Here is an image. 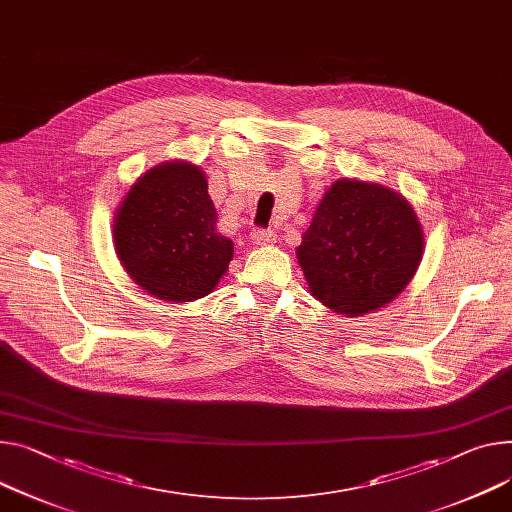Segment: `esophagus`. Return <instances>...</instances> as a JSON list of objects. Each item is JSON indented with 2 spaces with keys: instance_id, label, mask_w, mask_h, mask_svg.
<instances>
[{
  "instance_id": "1",
  "label": "esophagus",
  "mask_w": 512,
  "mask_h": 512,
  "mask_svg": "<svg viewBox=\"0 0 512 512\" xmlns=\"http://www.w3.org/2000/svg\"><path fill=\"white\" fill-rule=\"evenodd\" d=\"M250 238L256 246H272L274 242H277V233H274L272 229H252Z\"/></svg>"
}]
</instances>
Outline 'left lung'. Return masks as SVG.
Masks as SVG:
<instances>
[{
    "label": "left lung",
    "mask_w": 512,
    "mask_h": 512,
    "mask_svg": "<svg viewBox=\"0 0 512 512\" xmlns=\"http://www.w3.org/2000/svg\"><path fill=\"white\" fill-rule=\"evenodd\" d=\"M424 233L400 192L361 180H336L297 248L309 293L344 316L396 299L416 274Z\"/></svg>",
    "instance_id": "left-lung-1"
}]
</instances>
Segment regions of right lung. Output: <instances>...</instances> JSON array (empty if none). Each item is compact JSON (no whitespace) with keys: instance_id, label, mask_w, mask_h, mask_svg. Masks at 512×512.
<instances>
[{"instance_id":"obj_1","label":"right lung","mask_w":512,"mask_h":512,"mask_svg":"<svg viewBox=\"0 0 512 512\" xmlns=\"http://www.w3.org/2000/svg\"><path fill=\"white\" fill-rule=\"evenodd\" d=\"M207 176L190 162L147 170L114 213L112 242L129 277L145 293L174 303L217 287L233 242L217 233Z\"/></svg>"}]
</instances>
